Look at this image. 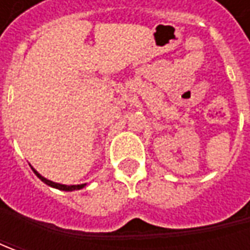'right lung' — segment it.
I'll use <instances>...</instances> for the list:
<instances>
[{
    "instance_id": "obj_1",
    "label": "right lung",
    "mask_w": 250,
    "mask_h": 250,
    "mask_svg": "<svg viewBox=\"0 0 250 250\" xmlns=\"http://www.w3.org/2000/svg\"><path fill=\"white\" fill-rule=\"evenodd\" d=\"M33 169V172L37 175V177L40 178L42 181H43L44 184H47L48 187L51 188H55V189H60V190H66V192H72V190H78V189H82L86 184H82V185H62V184H57V182H53V181H50V179H47V178L42 177L34 168H32Z\"/></svg>"
}]
</instances>
